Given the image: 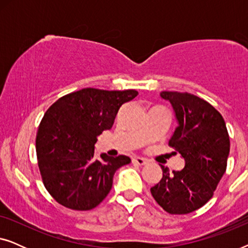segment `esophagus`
I'll list each match as a JSON object with an SVG mask.
<instances>
[{
  "label": "esophagus",
  "mask_w": 248,
  "mask_h": 248,
  "mask_svg": "<svg viewBox=\"0 0 248 248\" xmlns=\"http://www.w3.org/2000/svg\"><path fill=\"white\" fill-rule=\"evenodd\" d=\"M132 162H133V164H135V165H139V166H143V165H145L147 164V159H144V158H141V157H134L133 159H132Z\"/></svg>",
  "instance_id": "esophagus-1"
}]
</instances>
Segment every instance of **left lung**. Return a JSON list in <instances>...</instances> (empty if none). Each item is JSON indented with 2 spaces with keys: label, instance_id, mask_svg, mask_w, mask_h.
Here are the masks:
<instances>
[{
  "label": "left lung",
  "instance_id": "8db88e82",
  "mask_svg": "<svg viewBox=\"0 0 248 248\" xmlns=\"http://www.w3.org/2000/svg\"><path fill=\"white\" fill-rule=\"evenodd\" d=\"M170 101L178 126L168 144L185 160L181 171L161 166L162 178L151 187L155 202L170 215H187L213 196L227 168L229 134L221 114L202 98L188 93L162 91Z\"/></svg>",
  "mask_w": 248,
  "mask_h": 248
}]
</instances>
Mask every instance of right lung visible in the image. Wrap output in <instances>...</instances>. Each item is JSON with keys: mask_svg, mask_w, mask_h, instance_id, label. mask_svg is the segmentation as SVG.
I'll list each match as a JSON object with an SVG mask.
<instances>
[{"mask_svg": "<svg viewBox=\"0 0 248 248\" xmlns=\"http://www.w3.org/2000/svg\"><path fill=\"white\" fill-rule=\"evenodd\" d=\"M137 90L84 88L61 97L40 122L36 152L44 185L61 205L87 211L110 192L115 171L131 162L126 155L94 158L97 137L110 130L121 106Z\"/></svg>", "mask_w": 248, "mask_h": 248, "instance_id": "right-lung-1", "label": "right lung"}]
</instances>
